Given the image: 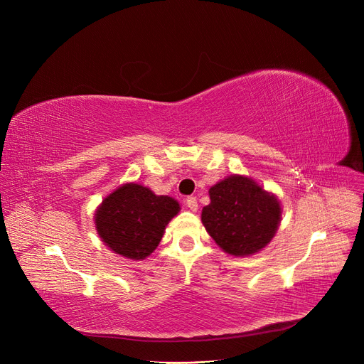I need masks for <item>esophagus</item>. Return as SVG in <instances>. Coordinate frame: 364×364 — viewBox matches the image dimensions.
I'll use <instances>...</instances> for the list:
<instances>
[{"mask_svg":"<svg viewBox=\"0 0 364 364\" xmlns=\"http://www.w3.org/2000/svg\"><path fill=\"white\" fill-rule=\"evenodd\" d=\"M185 203H186V206H188L191 211H197V199L196 197H193V196H190V197H186V200H185Z\"/></svg>","mask_w":364,"mask_h":364,"instance_id":"esophagus-1","label":"esophagus"}]
</instances>
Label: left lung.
Returning <instances> with one entry per match:
<instances>
[{
    "label": "left lung",
    "instance_id": "1",
    "mask_svg": "<svg viewBox=\"0 0 364 364\" xmlns=\"http://www.w3.org/2000/svg\"><path fill=\"white\" fill-rule=\"evenodd\" d=\"M211 203L202 209L208 234L229 255L249 257L266 247L281 223L277 196L246 176L232 174L209 188Z\"/></svg>",
    "mask_w": 364,
    "mask_h": 364
}]
</instances>
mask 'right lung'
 Masks as SVG:
<instances>
[{
	"label": "right lung",
	"instance_id": "add662e5",
	"mask_svg": "<svg viewBox=\"0 0 364 364\" xmlns=\"http://www.w3.org/2000/svg\"><path fill=\"white\" fill-rule=\"evenodd\" d=\"M179 209L173 197L156 196L138 183H124L97 208L95 228L103 243L118 255L144 259L158 247L165 226Z\"/></svg>",
	"mask_w": 364,
	"mask_h": 364
}]
</instances>
